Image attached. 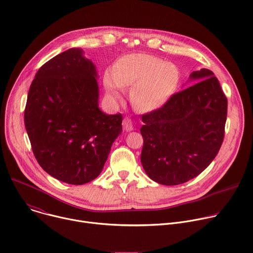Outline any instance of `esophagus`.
Listing matches in <instances>:
<instances>
[{
	"label": "esophagus",
	"mask_w": 253,
	"mask_h": 253,
	"mask_svg": "<svg viewBox=\"0 0 253 253\" xmlns=\"http://www.w3.org/2000/svg\"><path fill=\"white\" fill-rule=\"evenodd\" d=\"M122 125H123L124 130H125V131H127V132H130V131H132V130L134 129L133 122H132V121H131V119H130V118H128V117H125V118L123 119Z\"/></svg>",
	"instance_id": "34e87169"
}]
</instances>
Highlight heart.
Masks as SVG:
<instances>
[{"mask_svg":"<svg viewBox=\"0 0 253 253\" xmlns=\"http://www.w3.org/2000/svg\"><path fill=\"white\" fill-rule=\"evenodd\" d=\"M179 83L177 67L155 56L131 54L119 59L113 73L107 71L104 87L110 98H121L122 87L133 86L130 98L141 111L159 109L174 95Z\"/></svg>","mask_w":253,"mask_h":253,"instance_id":"1","label":"heart"}]
</instances>
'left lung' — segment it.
Masks as SVG:
<instances>
[{"instance_id":"8db88e82","label":"left lung","mask_w":253,"mask_h":253,"mask_svg":"<svg viewBox=\"0 0 253 253\" xmlns=\"http://www.w3.org/2000/svg\"><path fill=\"white\" fill-rule=\"evenodd\" d=\"M192 81L197 83L142 116L141 163L159 184L178 185L198 176L223 142L227 99L219 81L205 68L192 72Z\"/></svg>"}]
</instances>
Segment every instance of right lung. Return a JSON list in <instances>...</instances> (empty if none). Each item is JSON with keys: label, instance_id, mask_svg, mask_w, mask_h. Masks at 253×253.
Instances as JSON below:
<instances>
[{"label": "right lung", "instance_id": "right-lung-1", "mask_svg": "<svg viewBox=\"0 0 253 253\" xmlns=\"http://www.w3.org/2000/svg\"><path fill=\"white\" fill-rule=\"evenodd\" d=\"M98 73L80 48L44 64L27 98L25 126L40 166L62 182L82 185L101 173L122 132V115L99 108Z\"/></svg>", "mask_w": 253, "mask_h": 253}]
</instances>
